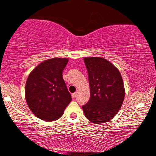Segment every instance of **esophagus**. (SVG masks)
<instances>
[{"label": "esophagus", "instance_id": "34e87169", "mask_svg": "<svg viewBox=\"0 0 156 156\" xmlns=\"http://www.w3.org/2000/svg\"><path fill=\"white\" fill-rule=\"evenodd\" d=\"M76 96H77V93H76V92L72 94V98H76Z\"/></svg>", "mask_w": 156, "mask_h": 156}]
</instances>
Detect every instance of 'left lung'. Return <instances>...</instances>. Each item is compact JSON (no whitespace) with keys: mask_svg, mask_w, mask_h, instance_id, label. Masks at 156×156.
I'll list each match as a JSON object with an SVG mask.
<instances>
[{"mask_svg":"<svg viewBox=\"0 0 156 156\" xmlns=\"http://www.w3.org/2000/svg\"><path fill=\"white\" fill-rule=\"evenodd\" d=\"M88 72L90 98L83 109L94 124L107 122L117 114L125 98V87L119 70L100 57L84 58Z\"/></svg>","mask_w":156,"mask_h":156,"instance_id":"obj_1","label":"left lung"}]
</instances>
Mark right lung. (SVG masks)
Returning <instances> with one entry per match:
<instances>
[{
    "instance_id": "right-lung-1",
    "label": "right lung",
    "mask_w": 156,
    "mask_h": 156,
    "mask_svg": "<svg viewBox=\"0 0 156 156\" xmlns=\"http://www.w3.org/2000/svg\"><path fill=\"white\" fill-rule=\"evenodd\" d=\"M67 58L48 59L39 64L29 75L25 99L36 116L47 122L61 117L72 101V96L62 78Z\"/></svg>"
}]
</instances>
